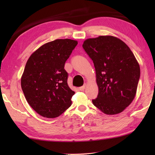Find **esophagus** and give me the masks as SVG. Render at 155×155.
Listing matches in <instances>:
<instances>
[{
  "instance_id": "34e87169",
  "label": "esophagus",
  "mask_w": 155,
  "mask_h": 155,
  "mask_svg": "<svg viewBox=\"0 0 155 155\" xmlns=\"http://www.w3.org/2000/svg\"><path fill=\"white\" fill-rule=\"evenodd\" d=\"M85 85H83V86H82V87H79V90L80 91H84V90H85Z\"/></svg>"
}]
</instances>
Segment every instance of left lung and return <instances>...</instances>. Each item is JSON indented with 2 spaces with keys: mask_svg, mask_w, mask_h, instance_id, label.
<instances>
[{
  "mask_svg": "<svg viewBox=\"0 0 155 155\" xmlns=\"http://www.w3.org/2000/svg\"><path fill=\"white\" fill-rule=\"evenodd\" d=\"M83 48L93 61L98 95L94 105L107 115L122 112L132 103L140 77L139 63L127 44L111 35L84 41Z\"/></svg>",
  "mask_w": 155,
  "mask_h": 155,
  "instance_id": "1",
  "label": "left lung"
}]
</instances>
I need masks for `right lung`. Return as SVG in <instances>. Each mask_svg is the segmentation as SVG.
<instances>
[{
    "instance_id": "add662e5",
    "label": "right lung",
    "mask_w": 155,
    "mask_h": 155,
    "mask_svg": "<svg viewBox=\"0 0 155 155\" xmlns=\"http://www.w3.org/2000/svg\"><path fill=\"white\" fill-rule=\"evenodd\" d=\"M78 41L58 39L33 52L21 77V87L29 105L39 115L54 118L71 106L74 94L68 85L64 69Z\"/></svg>"
}]
</instances>
